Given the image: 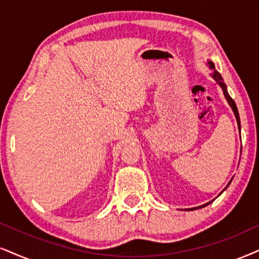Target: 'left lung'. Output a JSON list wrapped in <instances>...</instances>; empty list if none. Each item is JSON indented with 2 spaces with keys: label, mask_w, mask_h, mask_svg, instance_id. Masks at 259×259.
I'll return each instance as SVG.
<instances>
[{
  "label": "left lung",
  "mask_w": 259,
  "mask_h": 259,
  "mask_svg": "<svg viewBox=\"0 0 259 259\" xmlns=\"http://www.w3.org/2000/svg\"><path fill=\"white\" fill-rule=\"evenodd\" d=\"M208 65H209V69H210V70L212 71V77H214V80L217 81V82H218L219 84H220L221 88H222V91H224L225 98H226V99H227L228 104H230V106L232 107V110H233V112H234V116H235V118H237L238 127H239V130H240V118H239V112H238L237 105H235L234 100L232 99L230 94H228V92H227V87H226V84L224 83V80H222V76H221L220 74H219V71H218V70H215V65H214V63H212V62L209 61V62H208ZM231 182H232V181H231ZM231 182L228 183V185L231 184ZM228 185L226 186V188H228ZM226 188H225V189H226ZM211 202H212V201H211ZM211 202H208V203H205V204H203V205H199V207L191 208V209H189V210H194V209H197V208H198V209H199V208H203V207H205V205H208L209 203H211Z\"/></svg>",
  "instance_id": "obj_1"
}]
</instances>
